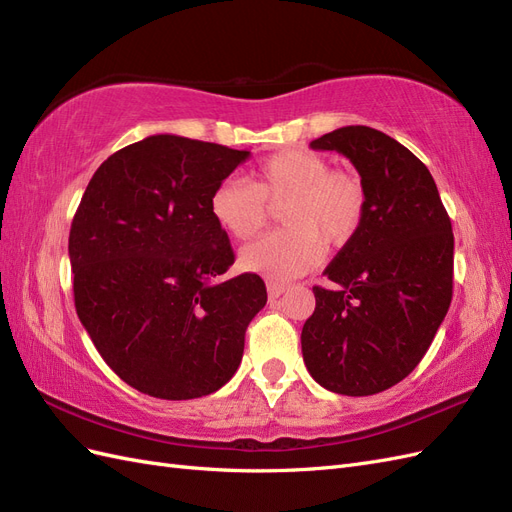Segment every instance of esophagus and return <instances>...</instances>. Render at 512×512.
Instances as JSON below:
<instances>
[{"instance_id": "1", "label": "esophagus", "mask_w": 512, "mask_h": 512, "mask_svg": "<svg viewBox=\"0 0 512 512\" xmlns=\"http://www.w3.org/2000/svg\"><path fill=\"white\" fill-rule=\"evenodd\" d=\"M284 286H280V284H273V282H269L267 284V292H269V301H275L277 297H282L284 294Z\"/></svg>"}]
</instances>
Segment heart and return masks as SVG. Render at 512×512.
<instances>
[{"label": "heart", "instance_id": "obj_1", "mask_svg": "<svg viewBox=\"0 0 512 512\" xmlns=\"http://www.w3.org/2000/svg\"><path fill=\"white\" fill-rule=\"evenodd\" d=\"M282 200H288L282 211V224L288 228L267 232L239 254L245 271L280 282L318 267L324 243H350L367 209L365 183L350 168H331L314 151L288 149L262 160L254 170V183L224 179L211 194V215L228 235L247 239L265 226L267 203Z\"/></svg>", "mask_w": 512, "mask_h": 512}]
</instances>
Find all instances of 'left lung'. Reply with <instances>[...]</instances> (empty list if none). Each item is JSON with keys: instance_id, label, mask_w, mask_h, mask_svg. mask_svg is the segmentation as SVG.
Returning a JSON list of instances; mask_svg holds the SVG:
<instances>
[{"instance_id": "left-lung-1", "label": "left lung", "mask_w": 512, "mask_h": 512, "mask_svg": "<svg viewBox=\"0 0 512 512\" xmlns=\"http://www.w3.org/2000/svg\"><path fill=\"white\" fill-rule=\"evenodd\" d=\"M309 145L354 164L367 209L356 237L324 269L337 286H314L303 361L324 389L376 395L421 363L451 305V218L427 166L389 134L346 126Z\"/></svg>"}]
</instances>
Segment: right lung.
Wrapping results in <instances>:
<instances>
[{
	"mask_svg": "<svg viewBox=\"0 0 512 512\" xmlns=\"http://www.w3.org/2000/svg\"><path fill=\"white\" fill-rule=\"evenodd\" d=\"M250 151L156 134L104 160L74 213V307L132 389L196 399L235 376L247 324L267 303L235 262L211 194Z\"/></svg>",
	"mask_w": 512,
	"mask_h": 512,
	"instance_id": "add662e5",
	"label": "right lung"
}]
</instances>
